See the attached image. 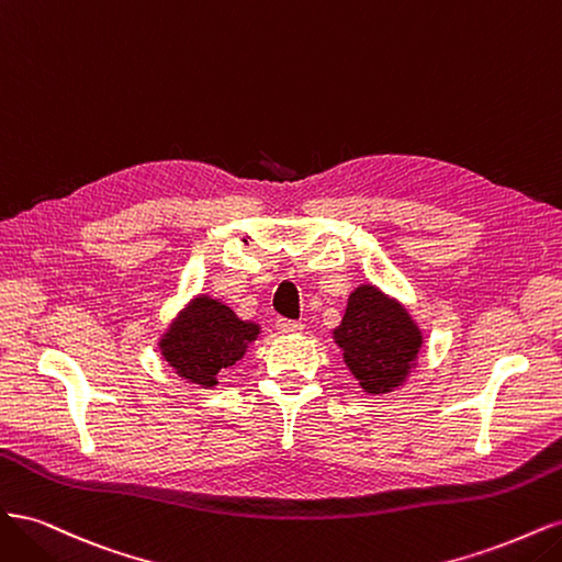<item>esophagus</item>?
I'll return each mask as SVG.
<instances>
[{
    "instance_id": "1",
    "label": "esophagus",
    "mask_w": 562,
    "mask_h": 562,
    "mask_svg": "<svg viewBox=\"0 0 562 562\" xmlns=\"http://www.w3.org/2000/svg\"><path fill=\"white\" fill-rule=\"evenodd\" d=\"M277 328L283 333V335H295L302 330V323L300 321H291V318H279L277 321Z\"/></svg>"
}]
</instances>
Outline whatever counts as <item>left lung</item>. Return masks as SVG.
<instances>
[{
    "label": "left lung",
    "instance_id": "obj_1",
    "mask_svg": "<svg viewBox=\"0 0 562 562\" xmlns=\"http://www.w3.org/2000/svg\"><path fill=\"white\" fill-rule=\"evenodd\" d=\"M345 361L368 394H386L411 372L422 335L398 302L375 285H359L349 295L342 323L333 333Z\"/></svg>",
    "mask_w": 562,
    "mask_h": 562
}]
</instances>
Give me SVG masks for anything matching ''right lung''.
Instances as JSON below:
<instances>
[{
  "label": "right lung",
  "mask_w": 562,
  "mask_h": 562,
  "mask_svg": "<svg viewBox=\"0 0 562 562\" xmlns=\"http://www.w3.org/2000/svg\"><path fill=\"white\" fill-rule=\"evenodd\" d=\"M255 323L241 321L227 304L196 297L161 339V353L180 378L201 386L217 384V372L241 359L258 337Z\"/></svg>",
  "instance_id": "obj_1"
}]
</instances>
